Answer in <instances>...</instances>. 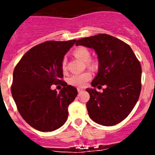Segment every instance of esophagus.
Listing matches in <instances>:
<instances>
[{"instance_id": "obj_1", "label": "esophagus", "mask_w": 155, "mask_h": 155, "mask_svg": "<svg viewBox=\"0 0 155 155\" xmlns=\"http://www.w3.org/2000/svg\"><path fill=\"white\" fill-rule=\"evenodd\" d=\"M82 91H84L83 88H78V92H81Z\"/></svg>"}]
</instances>
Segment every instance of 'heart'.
Instances as JSON below:
<instances>
[{
	"instance_id": "b5f03b06",
	"label": "heart",
	"mask_w": 155,
	"mask_h": 155,
	"mask_svg": "<svg viewBox=\"0 0 155 155\" xmlns=\"http://www.w3.org/2000/svg\"><path fill=\"white\" fill-rule=\"evenodd\" d=\"M74 55L82 62L84 63L88 62L91 59V53H90L89 50H87V48L82 47V46L77 48L74 51ZM66 64H67V61H66V59H64L62 61V68L64 70L66 69ZM91 78V74L89 72H84V73L78 74H74L69 78L68 83L75 87H82L85 85L87 81H88Z\"/></svg>"
}]
</instances>
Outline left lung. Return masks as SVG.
<instances>
[{
	"mask_svg": "<svg viewBox=\"0 0 155 155\" xmlns=\"http://www.w3.org/2000/svg\"><path fill=\"white\" fill-rule=\"evenodd\" d=\"M76 46L94 50L98 56V74L87 88L90 118L96 124L111 127L127 118L134 108L141 90V67L130 46L120 39L99 34L78 39ZM105 85L102 93L95 87Z\"/></svg>",
	"mask_w": 155,
	"mask_h": 155,
	"instance_id": "1",
	"label": "left lung"
}]
</instances>
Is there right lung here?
I'll return each mask as SVG.
<instances>
[{"mask_svg": "<svg viewBox=\"0 0 155 155\" xmlns=\"http://www.w3.org/2000/svg\"><path fill=\"white\" fill-rule=\"evenodd\" d=\"M76 41H47L37 45L14 70L12 97L22 118L37 130H55L68 120V105L75 99L78 90L61 80L62 61ZM58 83L64 87L57 93L51 86Z\"/></svg>", "mask_w": 155, "mask_h": 155, "instance_id": "1", "label": "right lung"}]
</instances>
